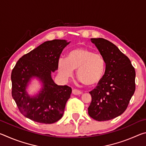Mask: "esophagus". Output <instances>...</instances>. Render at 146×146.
I'll return each mask as SVG.
<instances>
[{
  "label": "esophagus",
  "instance_id": "34e87169",
  "mask_svg": "<svg viewBox=\"0 0 146 146\" xmlns=\"http://www.w3.org/2000/svg\"><path fill=\"white\" fill-rule=\"evenodd\" d=\"M72 93L73 95H80V94L82 93V92H81L80 91L76 90V89H74V90H73Z\"/></svg>",
  "mask_w": 146,
  "mask_h": 146
}]
</instances>
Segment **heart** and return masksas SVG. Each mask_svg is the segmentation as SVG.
I'll list each match as a JSON object with an SVG mask.
<instances>
[{"mask_svg":"<svg viewBox=\"0 0 146 146\" xmlns=\"http://www.w3.org/2000/svg\"><path fill=\"white\" fill-rule=\"evenodd\" d=\"M106 63L103 56L86 48H77L68 53L66 59L60 58L58 62L59 73L65 78L76 76L81 82L90 86H95L102 80Z\"/></svg>","mask_w":146,"mask_h":146,"instance_id":"b5f03b06","label":"heart"}]
</instances>
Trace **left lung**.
<instances>
[{
    "label": "left lung",
    "mask_w": 146,
    "mask_h": 146,
    "mask_svg": "<svg viewBox=\"0 0 146 146\" xmlns=\"http://www.w3.org/2000/svg\"><path fill=\"white\" fill-rule=\"evenodd\" d=\"M103 56L106 70L96 88L91 91L88 114L97 121L118 117L126 110L135 91V70L126 55L102 38H91Z\"/></svg>",
    "instance_id": "left-lung-1"
}]
</instances>
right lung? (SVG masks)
Segmentation results:
<instances>
[{"label":"right lung","mask_w":146,"mask_h":146,"mask_svg":"<svg viewBox=\"0 0 146 146\" xmlns=\"http://www.w3.org/2000/svg\"><path fill=\"white\" fill-rule=\"evenodd\" d=\"M70 42L58 39L46 41L22 56L12 70V97L20 112L35 122L53 123L62 117L72 90L56 84L51 73L58 69L62 51ZM33 77L41 81L43 88L37 95L30 97L25 89Z\"/></svg>","instance_id":"add662e5"}]
</instances>
